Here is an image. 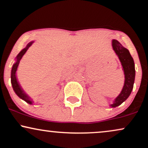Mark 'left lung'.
Here are the masks:
<instances>
[{
	"label": "left lung",
	"mask_w": 148,
	"mask_h": 148,
	"mask_svg": "<svg viewBox=\"0 0 148 148\" xmlns=\"http://www.w3.org/2000/svg\"><path fill=\"white\" fill-rule=\"evenodd\" d=\"M112 47L121 63L125 74V83L122 91L118 97L116 98L112 104L110 105L112 108H115L120 106L130 95L134 86L135 67L134 60L127 49L124 47L118 40L115 39L112 40Z\"/></svg>",
	"instance_id": "8db88e82"
}]
</instances>
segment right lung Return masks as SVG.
<instances>
[{
	"label": "right lung",
	"mask_w": 148,
	"mask_h": 148,
	"mask_svg": "<svg viewBox=\"0 0 148 148\" xmlns=\"http://www.w3.org/2000/svg\"><path fill=\"white\" fill-rule=\"evenodd\" d=\"M33 42L34 41L29 42V43L27 45L26 47L23 49H22V50L21 51V52L17 55L16 61V63L13 65V67H12V72H11V83H12V88L14 89V91L15 92V93L17 94V96H18V97H20L21 99L24 100L25 102L29 103V104H32V101L31 98L28 97L27 94L25 93V92L23 91V89L21 88V85H19L18 82L17 81L16 76V72L18 66V64L20 63L21 59L22 58L23 55L25 54V52L28 49V48L32 45Z\"/></svg>",
	"instance_id": "add662e5"
}]
</instances>
